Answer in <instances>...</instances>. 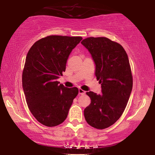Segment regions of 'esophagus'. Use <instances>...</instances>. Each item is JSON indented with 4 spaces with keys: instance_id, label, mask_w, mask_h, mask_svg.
I'll use <instances>...</instances> for the list:
<instances>
[{
    "instance_id": "1",
    "label": "esophagus",
    "mask_w": 155,
    "mask_h": 155,
    "mask_svg": "<svg viewBox=\"0 0 155 155\" xmlns=\"http://www.w3.org/2000/svg\"><path fill=\"white\" fill-rule=\"evenodd\" d=\"M78 93H79V94L83 95V94H85V92H84V90H81V89H79V90H78Z\"/></svg>"
}]
</instances>
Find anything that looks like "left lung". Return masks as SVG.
<instances>
[{"instance_id":"1","label":"left lung","mask_w":155,"mask_h":155,"mask_svg":"<svg viewBox=\"0 0 155 155\" xmlns=\"http://www.w3.org/2000/svg\"><path fill=\"white\" fill-rule=\"evenodd\" d=\"M81 44L94 61V73L102 92L86 93L91 103L84 110V118L95 128H107L124 113L132 91L133 78L128 55L121 45L106 37H89Z\"/></svg>"}]
</instances>
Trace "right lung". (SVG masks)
Instances as JSON below:
<instances>
[{"label": "right lung", "mask_w": 155, "mask_h": 155, "mask_svg": "<svg viewBox=\"0 0 155 155\" xmlns=\"http://www.w3.org/2000/svg\"><path fill=\"white\" fill-rule=\"evenodd\" d=\"M80 37L51 35L36 41L27 53L22 88L29 111L46 126H58L67 118L77 87H65L57 81Z\"/></svg>", "instance_id": "add662e5"}]
</instances>
